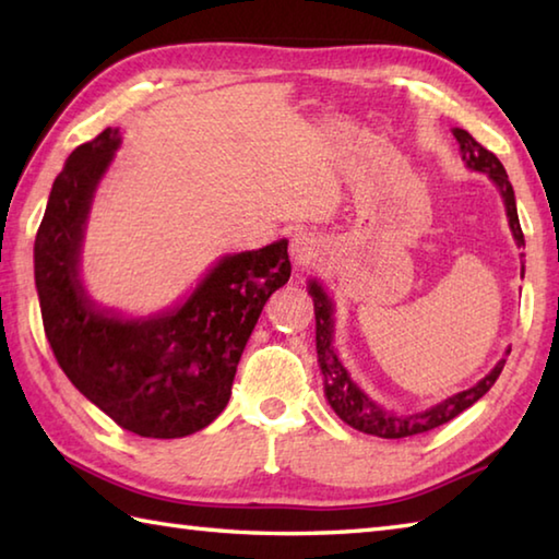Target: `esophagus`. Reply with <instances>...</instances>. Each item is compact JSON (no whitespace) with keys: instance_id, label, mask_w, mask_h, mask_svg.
<instances>
[{"instance_id":"1","label":"esophagus","mask_w":559,"mask_h":559,"mask_svg":"<svg viewBox=\"0 0 559 559\" xmlns=\"http://www.w3.org/2000/svg\"><path fill=\"white\" fill-rule=\"evenodd\" d=\"M318 253H320V247L312 237L296 235L290 239V259L296 269H308L310 263L318 261Z\"/></svg>"}]
</instances>
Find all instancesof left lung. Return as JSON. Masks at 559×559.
<instances>
[{"instance_id": "left-lung-1", "label": "left lung", "mask_w": 559, "mask_h": 559, "mask_svg": "<svg viewBox=\"0 0 559 559\" xmlns=\"http://www.w3.org/2000/svg\"><path fill=\"white\" fill-rule=\"evenodd\" d=\"M454 139L460 141L462 148V160L472 170H479V174H486L499 188L503 205H506V215H509V225L513 231V239L519 241V247H525L523 239V229L519 222V210H515V195H513V186L509 176H506V168L499 158H496L489 148H484L479 141H476L469 131L464 129H454ZM525 271V269H523ZM308 293L312 296L314 302V344H318V364L324 379V395H328V403L332 405V411L340 415V418L349 425V428L367 432V435H377V438L385 440H401V438H411V435H420L440 428V425L450 423L456 418L462 411L469 408L481 395L491 389L499 379V373L503 371L506 359H501L496 367L486 373V377L472 385V389L460 391L450 395L448 401H442L438 405H432L430 411L423 413H408V415H399L391 411H383L379 403H373L367 393H364L357 383L352 381L349 371L344 369L342 359L337 357V352L332 347V334H334V306L328 293L322 290L318 281H310ZM509 354V352H506Z\"/></svg>"}]
</instances>
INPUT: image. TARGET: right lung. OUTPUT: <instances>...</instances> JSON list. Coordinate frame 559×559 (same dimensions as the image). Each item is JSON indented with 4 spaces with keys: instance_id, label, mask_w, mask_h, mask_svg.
<instances>
[{
    "instance_id": "obj_1",
    "label": "right lung",
    "mask_w": 559,
    "mask_h": 559,
    "mask_svg": "<svg viewBox=\"0 0 559 559\" xmlns=\"http://www.w3.org/2000/svg\"><path fill=\"white\" fill-rule=\"evenodd\" d=\"M119 129L78 146L53 188L34 245L40 318L56 361L119 428L174 440L225 411L237 364L273 290L290 278L288 241L222 257L182 306L146 320L99 310L80 283V249Z\"/></svg>"
}]
</instances>
